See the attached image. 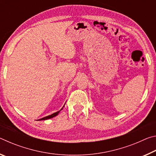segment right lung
<instances>
[{"instance_id":"obj_1","label":"right lung","mask_w":156,"mask_h":156,"mask_svg":"<svg viewBox=\"0 0 156 156\" xmlns=\"http://www.w3.org/2000/svg\"><path fill=\"white\" fill-rule=\"evenodd\" d=\"M59 112H60V111H59V112H56V113H53V114H51V115H48V116H46V117H44V118H41V119H39V120H47V119H49V118H54V117H55V116H56L58 114Z\"/></svg>"}]
</instances>
